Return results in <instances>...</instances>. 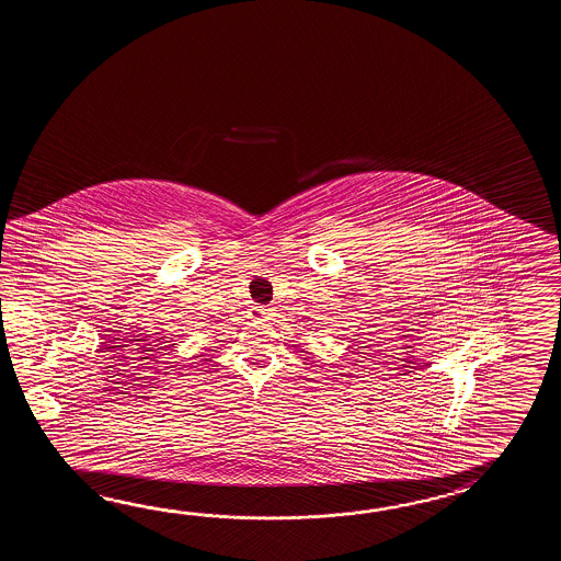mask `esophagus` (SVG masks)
Masks as SVG:
<instances>
[{
  "mask_svg": "<svg viewBox=\"0 0 561 561\" xmlns=\"http://www.w3.org/2000/svg\"><path fill=\"white\" fill-rule=\"evenodd\" d=\"M271 317H273V309L271 307H252L249 310V319H252V321H271Z\"/></svg>",
  "mask_w": 561,
  "mask_h": 561,
  "instance_id": "esophagus-1",
  "label": "esophagus"
}]
</instances>
